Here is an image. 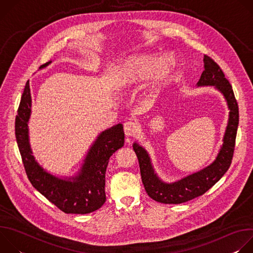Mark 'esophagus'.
<instances>
[{"label": "esophagus", "instance_id": "34e87169", "mask_svg": "<svg viewBox=\"0 0 253 253\" xmlns=\"http://www.w3.org/2000/svg\"><path fill=\"white\" fill-rule=\"evenodd\" d=\"M138 130V124L134 121H127L124 124V132L127 136H132Z\"/></svg>", "mask_w": 253, "mask_h": 253}]
</instances>
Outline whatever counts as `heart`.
Instances as JSON below:
<instances>
[{"mask_svg":"<svg viewBox=\"0 0 253 253\" xmlns=\"http://www.w3.org/2000/svg\"><path fill=\"white\" fill-rule=\"evenodd\" d=\"M176 68V61L169 57L162 61L160 56L140 55L126 60L120 67L118 86L126 90L152 78L155 74L158 81L168 78Z\"/></svg>","mask_w":253,"mask_h":253,"instance_id":"heart-1","label":"heart"}]
</instances>
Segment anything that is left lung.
<instances>
[{
	"label": "left lung",
	"mask_w": 253,
	"mask_h": 253,
	"mask_svg": "<svg viewBox=\"0 0 253 253\" xmlns=\"http://www.w3.org/2000/svg\"><path fill=\"white\" fill-rule=\"evenodd\" d=\"M204 71L198 86H215L225 97L230 109L229 121L224 135V143L216 160L205 169L187 176L175 183H164L158 179L151 166L147 152L134 143L133 150L137 155L142 182L149 197L165 204H180L192 200L208 191L226 173L232 162L235 139L239 122L238 104L232 86L225 78L223 71L211 57L204 55Z\"/></svg>",
	"instance_id": "8db88e82"
}]
</instances>
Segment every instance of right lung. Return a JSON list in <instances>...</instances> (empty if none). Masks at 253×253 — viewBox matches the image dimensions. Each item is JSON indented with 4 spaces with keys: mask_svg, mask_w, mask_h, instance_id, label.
I'll return each instance as SVG.
<instances>
[{
    "mask_svg": "<svg viewBox=\"0 0 253 253\" xmlns=\"http://www.w3.org/2000/svg\"><path fill=\"white\" fill-rule=\"evenodd\" d=\"M51 62L42 65L45 67ZM31 113L29 81L26 83L15 121V134L24 168L31 184L61 211L86 214L98 210L106 201L105 173L110 157L124 146L123 125L100 134L91 147L79 176L59 179L44 171L35 161L29 145L28 120Z\"/></svg>",
    "mask_w": 253,
    "mask_h": 253,
    "instance_id": "add662e5",
    "label": "right lung"
}]
</instances>
